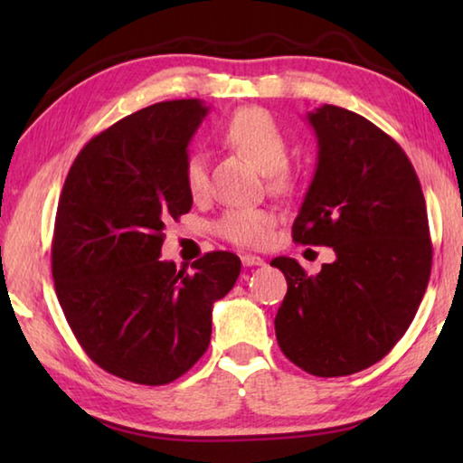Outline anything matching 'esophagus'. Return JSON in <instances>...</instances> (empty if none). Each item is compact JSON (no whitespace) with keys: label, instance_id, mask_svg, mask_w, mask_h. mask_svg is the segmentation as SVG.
I'll return each instance as SVG.
<instances>
[{"label":"esophagus","instance_id":"obj_1","mask_svg":"<svg viewBox=\"0 0 463 463\" xmlns=\"http://www.w3.org/2000/svg\"><path fill=\"white\" fill-rule=\"evenodd\" d=\"M241 261H242V265H245V268H253V265L257 268V265H263L265 263L260 255H250V253L242 255Z\"/></svg>","mask_w":463,"mask_h":463}]
</instances>
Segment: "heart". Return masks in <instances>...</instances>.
Listing matches in <instances>:
<instances>
[{
	"instance_id": "1",
	"label": "heart",
	"mask_w": 463,
	"mask_h": 463,
	"mask_svg": "<svg viewBox=\"0 0 463 463\" xmlns=\"http://www.w3.org/2000/svg\"><path fill=\"white\" fill-rule=\"evenodd\" d=\"M226 143L245 153L263 174H269L271 187L288 185V140L286 135L261 108H241L222 127ZM184 185L194 200L208 194L206 161L200 153H192L184 165ZM273 214L263 208L229 210L216 224L224 241L239 247H263L269 241Z\"/></svg>"
}]
</instances>
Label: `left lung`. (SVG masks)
<instances>
[{
	"label": "left lung",
	"mask_w": 463,
	"mask_h": 463,
	"mask_svg": "<svg viewBox=\"0 0 463 463\" xmlns=\"http://www.w3.org/2000/svg\"><path fill=\"white\" fill-rule=\"evenodd\" d=\"M318 138L315 179L292 226L302 245L336 260L308 276L276 257L288 294L276 315L279 349L318 378L362 372L402 339L433 263L420 182L402 146L351 109L308 114Z\"/></svg>",
	"instance_id": "1"
}]
</instances>
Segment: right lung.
I'll use <instances>...</instances> for the list:
<instances>
[{
  "label": "right lung",
  "instance_id": "add662e5",
  "mask_svg": "<svg viewBox=\"0 0 463 463\" xmlns=\"http://www.w3.org/2000/svg\"><path fill=\"white\" fill-rule=\"evenodd\" d=\"M208 108L159 101L93 137L62 185L52 232L54 289L75 339L108 373L163 386L206 354L213 304L241 260L213 250L194 276L161 261L163 229L192 208L187 145Z\"/></svg>",
  "mask_w": 463,
  "mask_h": 463
}]
</instances>
